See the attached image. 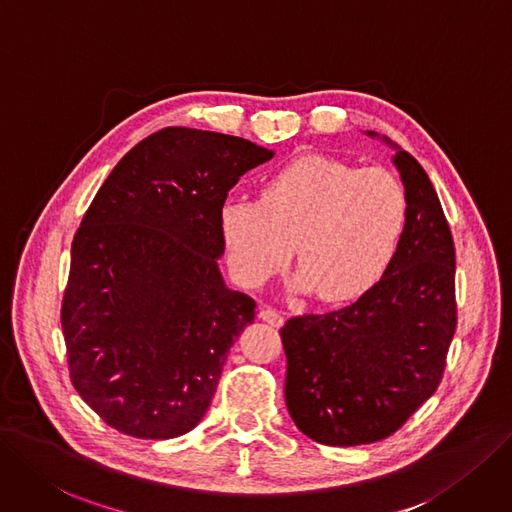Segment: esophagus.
<instances>
[{
	"label": "esophagus",
	"mask_w": 512,
	"mask_h": 512,
	"mask_svg": "<svg viewBox=\"0 0 512 512\" xmlns=\"http://www.w3.org/2000/svg\"><path fill=\"white\" fill-rule=\"evenodd\" d=\"M259 318L266 320V323L272 325V327H282V323H285V316H282L276 308H270V306H263L261 308Z\"/></svg>",
	"instance_id": "esophagus-1"
}]
</instances>
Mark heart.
<instances>
[{
	"mask_svg": "<svg viewBox=\"0 0 512 512\" xmlns=\"http://www.w3.org/2000/svg\"><path fill=\"white\" fill-rule=\"evenodd\" d=\"M405 217V187L392 170L310 154L263 181L259 202L227 200L219 223L230 266L246 287L285 270L297 246V287L337 304L382 278Z\"/></svg>",
	"mask_w": 512,
	"mask_h": 512,
	"instance_id": "obj_1",
	"label": "heart"
}]
</instances>
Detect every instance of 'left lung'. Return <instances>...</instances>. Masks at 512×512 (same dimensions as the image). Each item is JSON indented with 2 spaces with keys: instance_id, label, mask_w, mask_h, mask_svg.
I'll list each match as a JSON object with an SVG mask.
<instances>
[{
  "instance_id": "8db88e82",
  "label": "left lung",
  "mask_w": 512,
  "mask_h": 512,
  "mask_svg": "<svg viewBox=\"0 0 512 512\" xmlns=\"http://www.w3.org/2000/svg\"><path fill=\"white\" fill-rule=\"evenodd\" d=\"M394 164L407 217L384 276L354 304L280 329L289 413L323 445H365L399 430L439 388L456 333V249L443 206L418 160L399 149Z\"/></svg>"
}]
</instances>
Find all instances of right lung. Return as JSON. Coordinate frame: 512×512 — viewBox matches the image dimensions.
Masks as SVG:
<instances>
[{
	"mask_svg": "<svg viewBox=\"0 0 512 512\" xmlns=\"http://www.w3.org/2000/svg\"><path fill=\"white\" fill-rule=\"evenodd\" d=\"M274 151L211 130L162 128L111 170L75 232L61 306L73 388L137 439H175L211 405L255 318L223 285L221 206Z\"/></svg>",
	"mask_w": 512,
	"mask_h": 512,
	"instance_id": "1",
	"label": "right lung"
}]
</instances>
